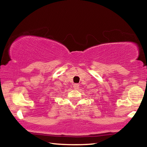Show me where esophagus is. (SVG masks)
I'll return each instance as SVG.
<instances>
[{"label": "esophagus", "instance_id": "34e87169", "mask_svg": "<svg viewBox=\"0 0 147 147\" xmlns=\"http://www.w3.org/2000/svg\"><path fill=\"white\" fill-rule=\"evenodd\" d=\"M79 87H80V86L78 84H74L73 85V88H74V89H78L79 88Z\"/></svg>", "mask_w": 147, "mask_h": 147}]
</instances>
